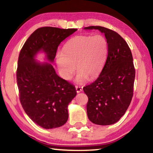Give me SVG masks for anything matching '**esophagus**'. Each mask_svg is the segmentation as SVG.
<instances>
[{
    "mask_svg": "<svg viewBox=\"0 0 153 153\" xmlns=\"http://www.w3.org/2000/svg\"><path fill=\"white\" fill-rule=\"evenodd\" d=\"M76 92L77 93H79L80 92H82L83 90V86H76Z\"/></svg>",
    "mask_w": 153,
    "mask_h": 153,
    "instance_id": "1",
    "label": "esophagus"
}]
</instances>
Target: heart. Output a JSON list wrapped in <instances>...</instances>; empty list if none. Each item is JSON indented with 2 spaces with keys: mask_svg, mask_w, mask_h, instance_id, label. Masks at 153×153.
<instances>
[{
  "mask_svg": "<svg viewBox=\"0 0 153 153\" xmlns=\"http://www.w3.org/2000/svg\"><path fill=\"white\" fill-rule=\"evenodd\" d=\"M108 45L102 34L78 36L67 41L63 52H57L56 63L62 77L70 79L76 69V82L94 79L101 73L107 59Z\"/></svg>",
  "mask_w": 153,
  "mask_h": 153,
  "instance_id": "1",
  "label": "heart"
}]
</instances>
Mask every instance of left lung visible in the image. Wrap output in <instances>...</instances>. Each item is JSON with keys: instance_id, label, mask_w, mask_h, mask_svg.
<instances>
[{"instance_id": "1", "label": "left lung", "mask_w": 153, "mask_h": 153, "mask_svg": "<svg viewBox=\"0 0 153 153\" xmlns=\"http://www.w3.org/2000/svg\"><path fill=\"white\" fill-rule=\"evenodd\" d=\"M84 29L104 33L108 45V55L100 76L83 88L88 98V117L97 125H111L125 114L133 97L136 71L132 55L126 40L115 31L101 26Z\"/></svg>"}]
</instances>
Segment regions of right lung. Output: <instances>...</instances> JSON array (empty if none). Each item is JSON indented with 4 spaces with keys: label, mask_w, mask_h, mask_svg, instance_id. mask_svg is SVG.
<instances>
[{
    "label": "right lung",
    "mask_w": 153,
    "mask_h": 153,
    "mask_svg": "<svg viewBox=\"0 0 153 153\" xmlns=\"http://www.w3.org/2000/svg\"><path fill=\"white\" fill-rule=\"evenodd\" d=\"M76 30L40 27L19 53L16 76L20 102L31 120L43 128H59L67 122V106L77 92L73 85L57 76L51 64H40L33 58L43 51L53 62L59 44Z\"/></svg>",
    "instance_id": "add662e5"
}]
</instances>
